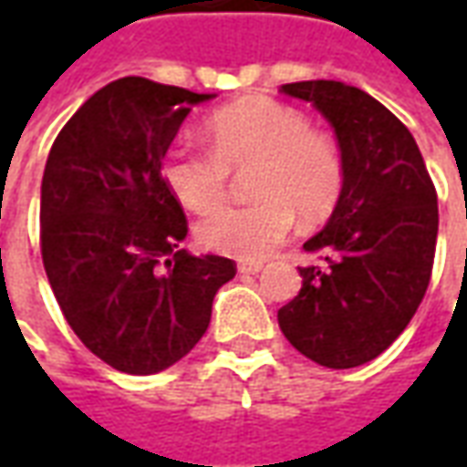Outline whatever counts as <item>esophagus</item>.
I'll return each mask as SVG.
<instances>
[{"instance_id":"esophagus-1","label":"esophagus","mask_w":467,"mask_h":467,"mask_svg":"<svg viewBox=\"0 0 467 467\" xmlns=\"http://www.w3.org/2000/svg\"><path fill=\"white\" fill-rule=\"evenodd\" d=\"M237 270L243 275H257L263 270V263H240L237 265Z\"/></svg>"}]
</instances>
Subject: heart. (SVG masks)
<instances>
[{"label": "heart", "mask_w": 467, "mask_h": 467, "mask_svg": "<svg viewBox=\"0 0 467 467\" xmlns=\"http://www.w3.org/2000/svg\"><path fill=\"white\" fill-rule=\"evenodd\" d=\"M204 137L213 152L172 147L162 177L174 200L207 214L224 202L230 172L254 167L250 194L257 202L224 207L207 217L197 237L213 253L260 260L293 233L297 214L317 223L333 213L343 192L345 167L330 137L310 119L270 97H247L207 117Z\"/></svg>", "instance_id": "obj_1"}]
</instances>
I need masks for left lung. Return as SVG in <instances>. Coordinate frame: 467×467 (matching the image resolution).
Returning <instances> with one entry per match:
<instances>
[{"instance_id":"left-lung-1","label":"left lung","mask_w":467,"mask_h":467,"mask_svg":"<svg viewBox=\"0 0 467 467\" xmlns=\"http://www.w3.org/2000/svg\"><path fill=\"white\" fill-rule=\"evenodd\" d=\"M330 122L345 167L323 230L303 244L325 267H297L303 287L277 323L295 350L345 370L375 360L408 327L428 290L438 194L410 130L358 87L335 79L283 85Z\"/></svg>"}]
</instances>
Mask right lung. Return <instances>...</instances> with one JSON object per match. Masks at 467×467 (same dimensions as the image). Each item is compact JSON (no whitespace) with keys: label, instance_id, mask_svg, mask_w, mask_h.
<instances>
[{"label":"right lung","instance_id":"right-lung-1","mask_svg":"<svg viewBox=\"0 0 467 467\" xmlns=\"http://www.w3.org/2000/svg\"><path fill=\"white\" fill-rule=\"evenodd\" d=\"M213 97L122 77L77 109L47 157V277L77 337L119 372L154 375L182 360L234 277L233 260L180 250L187 220L162 177L182 122Z\"/></svg>","mask_w":467,"mask_h":467}]
</instances>
